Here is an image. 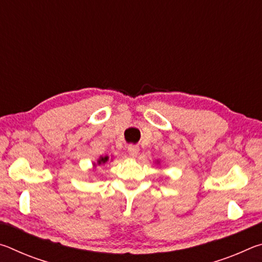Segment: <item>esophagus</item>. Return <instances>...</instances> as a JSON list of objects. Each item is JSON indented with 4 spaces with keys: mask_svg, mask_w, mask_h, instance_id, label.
I'll return each mask as SVG.
<instances>
[{
    "mask_svg": "<svg viewBox=\"0 0 262 262\" xmlns=\"http://www.w3.org/2000/svg\"><path fill=\"white\" fill-rule=\"evenodd\" d=\"M127 149H128V154H129V156H132V157H136L137 155H139V151H140L139 145L130 144V145H128Z\"/></svg>",
    "mask_w": 262,
    "mask_h": 262,
    "instance_id": "1",
    "label": "esophagus"
}]
</instances>
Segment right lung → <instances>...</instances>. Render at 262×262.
Returning <instances> with one entry per match:
<instances>
[{
  "instance_id": "1",
  "label": "right lung",
  "mask_w": 262,
  "mask_h": 262,
  "mask_svg": "<svg viewBox=\"0 0 262 262\" xmlns=\"http://www.w3.org/2000/svg\"><path fill=\"white\" fill-rule=\"evenodd\" d=\"M107 161H108V156L100 157V158L98 159V161H97V164H98V165H100V164H105Z\"/></svg>"
}]
</instances>
